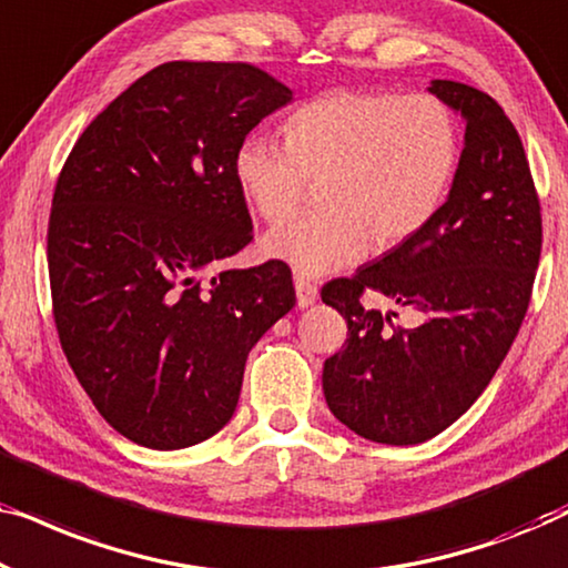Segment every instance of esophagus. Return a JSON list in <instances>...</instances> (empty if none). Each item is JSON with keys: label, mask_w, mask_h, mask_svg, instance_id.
<instances>
[{"label": "esophagus", "mask_w": 568, "mask_h": 568, "mask_svg": "<svg viewBox=\"0 0 568 568\" xmlns=\"http://www.w3.org/2000/svg\"><path fill=\"white\" fill-rule=\"evenodd\" d=\"M294 290H297V307L302 310L310 307L317 300V286L313 282H307V278H294Z\"/></svg>", "instance_id": "obj_1"}]
</instances>
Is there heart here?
<instances>
[{
  "instance_id": "1",
  "label": "heart",
  "mask_w": 568,
  "mask_h": 568,
  "mask_svg": "<svg viewBox=\"0 0 568 568\" xmlns=\"http://www.w3.org/2000/svg\"><path fill=\"white\" fill-rule=\"evenodd\" d=\"M286 144L251 134L235 152V181L255 214L278 220L321 181V212L271 227L263 253L302 276L352 266L367 247L416 237L445 204L457 165V121L434 95L338 90L297 108Z\"/></svg>"
}]
</instances>
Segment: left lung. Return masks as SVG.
I'll return each instance as SVG.
<instances>
[{
  "label": "left lung",
  "mask_w": 568,
  "mask_h": 568,
  "mask_svg": "<svg viewBox=\"0 0 568 568\" xmlns=\"http://www.w3.org/2000/svg\"><path fill=\"white\" fill-rule=\"evenodd\" d=\"M429 92L465 119L447 201L416 237L321 292L348 325L344 348L325 359V403L379 445L437 437L486 390L525 321L542 245L523 139L501 105L453 80ZM364 293L394 310L367 308ZM400 312L415 325L400 326Z\"/></svg>",
  "instance_id": "8db88e82"
}]
</instances>
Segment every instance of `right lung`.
Returning a JSON list of instances; mask_svg holds the SVG:
<instances>
[{"instance_id": "obj_1", "label": "right lung", "mask_w": 568, "mask_h": 568, "mask_svg": "<svg viewBox=\"0 0 568 568\" xmlns=\"http://www.w3.org/2000/svg\"><path fill=\"white\" fill-rule=\"evenodd\" d=\"M292 90L240 61H168L77 139L49 220L53 321L100 416L150 449L214 437L245 359L294 307L282 261L220 271L253 240L243 139Z\"/></svg>"}]
</instances>
